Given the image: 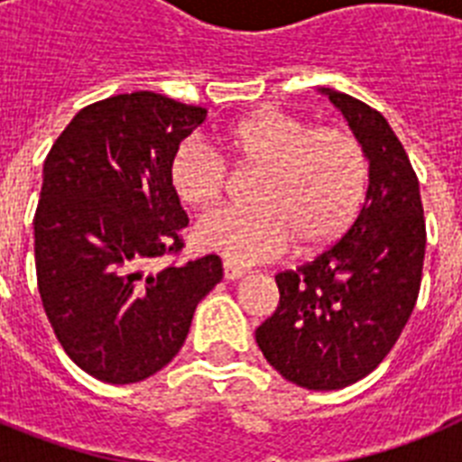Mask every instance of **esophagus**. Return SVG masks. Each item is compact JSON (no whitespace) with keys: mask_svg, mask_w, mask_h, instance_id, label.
<instances>
[{"mask_svg":"<svg viewBox=\"0 0 462 462\" xmlns=\"http://www.w3.org/2000/svg\"><path fill=\"white\" fill-rule=\"evenodd\" d=\"M245 275V268H240V266H236L234 261H224V277H226V280H240V277Z\"/></svg>","mask_w":462,"mask_h":462,"instance_id":"obj_1","label":"esophagus"}]
</instances>
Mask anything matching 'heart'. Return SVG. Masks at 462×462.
<instances>
[{"mask_svg":"<svg viewBox=\"0 0 462 462\" xmlns=\"http://www.w3.org/2000/svg\"><path fill=\"white\" fill-rule=\"evenodd\" d=\"M219 150L236 171H256L250 206H226L199 219L194 243L234 263H259L296 243L317 252L345 234L368 191L370 162L345 126H310L287 110L263 108L222 126ZM178 201L206 210L226 191L224 160L199 141L180 143L169 162Z\"/></svg>","mask_w":462,"mask_h":462,"instance_id":"obj_1","label":"heart"}]
</instances>
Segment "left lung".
<instances>
[{"mask_svg": "<svg viewBox=\"0 0 462 462\" xmlns=\"http://www.w3.org/2000/svg\"><path fill=\"white\" fill-rule=\"evenodd\" d=\"M324 92L368 152L365 203L317 259L277 273L280 303L256 328L266 361L310 391L345 389L386 358L416 305L426 254L419 180L402 143L379 110Z\"/></svg>", "mask_w": 462, "mask_h": 462, "instance_id": "obj_1", "label": "left lung"}]
</instances>
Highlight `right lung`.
I'll return each mask as SVG.
<instances>
[{
	"mask_svg": "<svg viewBox=\"0 0 462 462\" xmlns=\"http://www.w3.org/2000/svg\"><path fill=\"white\" fill-rule=\"evenodd\" d=\"M206 116L154 92L117 94L79 110L46 157L34 215L41 303L69 358L101 382L164 368L222 280L217 254L150 268L185 247L189 217L169 162Z\"/></svg>",
	"mask_w": 462,
	"mask_h": 462,
	"instance_id": "add662e5",
	"label": "right lung"
}]
</instances>
